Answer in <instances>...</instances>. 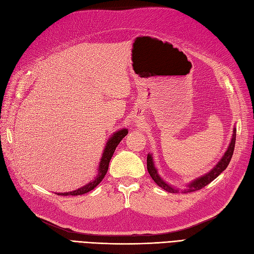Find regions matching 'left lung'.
<instances>
[{
	"label": "left lung",
	"mask_w": 254,
	"mask_h": 254,
	"mask_svg": "<svg viewBox=\"0 0 254 254\" xmlns=\"http://www.w3.org/2000/svg\"><path fill=\"white\" fill-rule=\"evenodd\" d=\"M235 140H236V128L234 127L232 137H231V142H230L227 150L224 153V156L221 157V159L218 161L217 164L215 165L210 172H207L203 176L198 177V178L191 180L190 182L186 184V189L182 190V193L183 191L186 193V191H195L198 190H201L202 188L207 186V184L211 183L215 178H217V177L226 170L227 166L230 163V161H231L234 147H235ZM147 171L152 178V180L155 181L161 189L165 190L166 191H168V193H177V191L180 190L177 187L167 183L165 180H163L162 177L159 175L157 167L155 166V162H153L152 155L150 152L147 155Z\"/></svg>",
	"instance_id": "8db88e82"
}]
</instances>
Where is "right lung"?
Returning a JSON list of instances; mask_svg holds the SVG:
<instances>
[{
    "label": "right lung",
    "instance_id": "add662e5",
    "mask_svg": "<svg viewBox=\"0 0 254 254\" xmlns=\"http://www.w3.org/2000/svg\"><path fill=\"white\" fill-rule=\"evenodd\" d=\"M127 133H128V129L123 128V129L118 130V131H115L113 134H111V136L109 137L108 141H107V143H106L104 151L102 153L101 161H99V164H98L97 174L93 180H91L89 183L86 184V186H83L75 190L65 191V193H56V194L61 195V196H70V195L77 196V195L87 194L88 191L95 189L98 184L101 183V181L104 179V177L107 174V171H108L109 162H110V160L115 151V148H117V146L120 144V142L123 139H124Z\"/></svg>",
    "mask_w": 254,
    "mask_h": 254
}]
</instances>
